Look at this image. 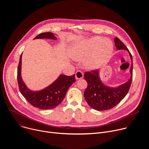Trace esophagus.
I'll use <instances>...</instances> for the list:
<instances>
[{
	"mask_svg": "<svg viewBox=\"0 0 149 149\" xmlns=\"http://www.w3.org/2000/svg\"><path fill=\"white\" fill-rule=\"evenodd\" d=\"M84 77V74L83 72H81V71H77L75 73V78L77 79H81L83 78Z\"/></svg>",
	"mask_w": 149,
	"mask_h": 149,
	"instance_id": "esophagus-1",
	"label": "esophagus"
}]
</instances>
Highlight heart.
I'll return each mask as SVG.
<instances>
[{
    "mask_svg": "<svg viewBox=\"0 0 149 149\" xmlns=\"http://www.w3.org/2000/svg\"><path fill=\"white\" fill-rule=\"evenodd\" d=\"M113 46L109 40L101 37H94L75 45L72 49V58L79 61H85L88 69L100 67L109 58Z\"/></svg>",
    "mask_w": 149,
    "mask_h": 149,
    "instance_id": "obj_1",
    "label": "heart"
}]
</instances>
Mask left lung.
<instances>
[{"label": "left lung", "instance_id": "left-lung-1", "mask_svg": "<svg viewBox=\"0 0 149 149\" xmlns=\"http://www.w3.org/2000/svg\"><path fill=\"white\" fill-rule=\"evenodd\" d=\"M118 50H126L129 53L131 60L132 57L125 45L118 38L114 39ZM132 63L130 68L131 77L127 82L117 87L112 88L104 86L99 77V71L92 70L86 72L84 77L87 83V87L84 91V98L88 104L97 111H105L113 108L123 100L128 93L132 79Z\"/></svg>", "mask_w": 149, "mask_h": 149}]
</instances>
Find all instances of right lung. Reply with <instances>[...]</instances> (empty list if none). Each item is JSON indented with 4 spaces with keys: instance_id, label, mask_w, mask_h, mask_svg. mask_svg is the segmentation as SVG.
I'll use <instances>...</instances> for the list:
<instances>
[{
    "instance_id": "add662e5",
    "label": "right lung",
    "mask_w": 149,
    "mask_h": 149,
    "mask_svg": "<svg viewBox=\"0 0 149 149\" xmlns=\"http://www.w3.org/2000/svg\"><path fill=\"white\" fill-rule=\"evenodd\" d=\"M49 38L56 40L52 33H43L34 39ZM22 54L20 56L18 66L17 79L19 91L22 95L31 105L40 109H51L61 103L70 86L75 82V74L71 76L60 75L52 84L40 91H32L26 86L21 77Z\"/></svg>"
}]
</instances>
